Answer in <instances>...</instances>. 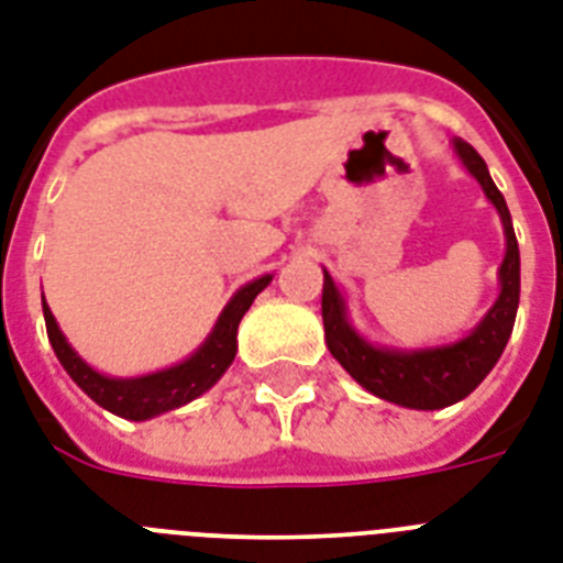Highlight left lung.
I'll use <instances>...</instances> for the list:
<instances>
[{
    "label": "left lung",
    "instance_id": "8db88e82",
    "mask_svg": "<svg viewBox=\"0 0 563 563\" xmlns=\"http://www.w3.org/2000/svg\"><path fill=\"white\" fill-rule=\"evenodd\" d=\"M454 150L463 164L477 178L492 205L497 208L506 228V257L500 266V297L492 306V312L483 318L472 335L460 344L440 346V350H422V353H393V350H376L364 338L353 332L344 318V300L338 295L335 283L323 274V329H327L329 353L335 355L338 364L378 399L396 401L401 408L416 410H440L465 399L483 378L492 373L497 358L504 355L506 341L515 327L520 300V251L511 228L509 208L504 194L488 176L486 162L468 141L456 139Z\"/></svg>",
    "mask_w": 563,
    "mask_h": 563
}]
</instances>
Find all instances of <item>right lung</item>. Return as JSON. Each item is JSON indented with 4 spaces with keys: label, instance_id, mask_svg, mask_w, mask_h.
<instances>
[{
    "label": "right lung",
    "instance_id": "obj_1",
    "mask_svg": "<svg viewBox=\"0 0 563 563\" xmlns=\"http://www.w3.org/2000/svg\"><path fill=\"white\" fill-rule=\"evenodd\" d=\"M272 283V274L260 277V280L242 286L231 303L225 306V312L217 321L210 338L199 346V353H194L185 364L178 367L162 369L153 376L144 378H107L86 367L84 361L77 358V353L66 344V338L59 332L57 321H54L52 309L43 303L45 329H48V341H52L54 353H57L59 364L66 367V373L77 382V387L95 399L100 408L112 410V413L123 416V419H150V416L167 413L173 408H181L187 401H194L196 396H202L208 387L219 382V376L231 367V361L236 355V327H240L242 314L249 312V306L254 303V297L266 289Z\"/></svg>",
    "mask_w": 563,
    "mask_h": 563
}]
</instances>
